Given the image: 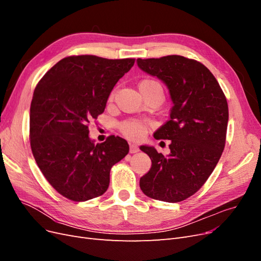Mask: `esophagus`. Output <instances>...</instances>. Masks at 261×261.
Instances as JSON below:
<instances>
[{"mask_svg":"<svg viewBox=\"0 0 261 261\" xmlns=\"http://www.w3.org/2000/svg\"><path fill=\"white\" fill-rule=\"evenodd\" d=\"M138 151H139L138 146L134 145V144H130V145H129V152H130V153H136V152H138Z\"/></svg>","mask_w":261,"mask_h":261,"instance_id":"34e87169","label":"esophagus"}]
</instances>
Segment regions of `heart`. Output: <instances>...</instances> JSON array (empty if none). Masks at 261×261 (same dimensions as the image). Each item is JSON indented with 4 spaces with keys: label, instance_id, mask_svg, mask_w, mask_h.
I'll use <instances>...</instances> for the list:
<instances>
[{
    "label": "heart",
    "instance_id": "heart-1",
    "mask_svg": "<svg viewBox=\"0 0 261 261\" xmlns=\"http://www.w3.org/2000/svg\"><path fill=\"white\" fill-rule=\"evenodd\" d=\"M150 83L158 84L154 81H143L139 84V86ZM121 130L123 132L124 135L129 138L138 139L144 136V134L146 132V125L139 121H126L121 124Z\"/></svg>",
    "mask_w": 261,
    "mask_h": 261
}]
</instances>
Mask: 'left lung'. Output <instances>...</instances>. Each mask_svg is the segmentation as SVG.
<instances>
[{
  "mask_svg": "<svg viewBox=\"0 0 261 261\" xmlns=\"http://www.w3.org/2000/svg\"><path fill=\"white\" fill-rule=\"evenodd\" d=\"M138 67L168 87L173 107L170 120L153 134L169 139L170 153L151 146L140 150L151 159V168L139 186L150 198L178 202L206 183L223 152L228 108L216 77L201 63L180 55L137 59Z\"/></svg>",
  "mask_w": 261,
  "mask_h": 261,
  "instance_id": "left-lung-1",
  "label": "left lung"
}]
</instances>
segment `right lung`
<instances>
[{
  "label": "right lung",
  "instance_id": "add662e5",
  "mask_svg": "<svg viewBox=\"0 0 261 261\" xmlns=\"http://www.w3.org/2000/svg\"><path fill=\"white\" fill-rule=\"evenodd\" d=\"M135 60L96 55L58 62L37 85L30 106V146L42 174L66 198L86 201L107 192L110 171L128 153L127 141L89 137L88 123L103 113L113 87Z\"/></svg>",
  "mask_w": 261,
  "mask_h": 261
}]
</instances>
